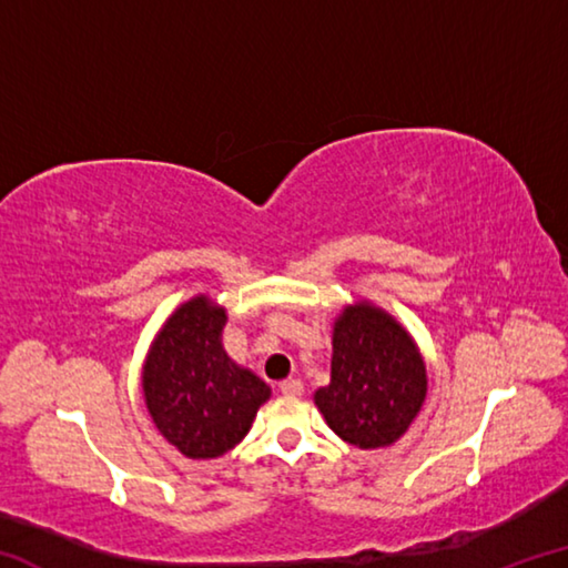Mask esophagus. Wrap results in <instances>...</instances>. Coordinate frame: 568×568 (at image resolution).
Listing matches in <instances>:
<instances>
[{
  "label": "esophagus",
  "instance_id": "34e87169",
  "mask_svg": "<svg viewBox=\"0 0 568 568\" xmlns=\"http://www.w3.org/2000/svg\"><path fill=\"white\" fill-rule=\"evenodd\" d=\"M281 393H283V396H287V398L303 396V383L297 381V378H287V381L281 383Z\"/></svg>",
  "mask_w": 568,
  "mask_h": 568
}]
</instances>
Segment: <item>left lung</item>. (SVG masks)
<instances>
[{"mask_svg": "<svg viewBox=\"0 0 568 568\" xmlns=\"http://www.w3.org/2000/svg\"><path fill=\"white\" fill-rule=\"evenodd\" d=\"M426 390V365L408 331L373 303L343 307L333 325L331 383L315 390L335 434L358 448L396 444Z\"/></svg>", "mask_w": 568, "mask_h": 568, "instance_id": "1", "label": "left lung"}]
</instances>
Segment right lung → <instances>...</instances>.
Masks as SVG:
<instances>
[{
    "mask_svg": "<svg viewBox=\"0 0 568 568\" xmlns=\"http://www.w3.org/2000/svg\"><path fill=\"white\" fill-rule=\"evenodd\" d=\"M225 307L182 303L150 345L142 393L158 430L187 458H217L247 436L271 386L223 348Z\"/></svg>",
    "mask_w": 568,
    "mask_h": 568,
    "instance_id": "add662e5",
    "label": "right lung"
}]
</instances>
